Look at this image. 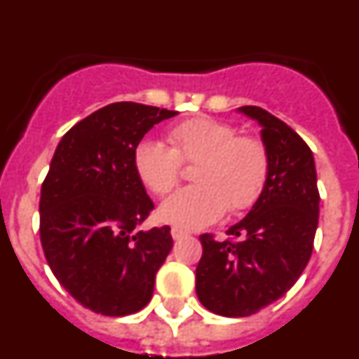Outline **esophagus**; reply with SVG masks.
<instances>
[{
    "instance_id": "34e87169",
    "label": "esophagus",
    "mask_w": 359,
    "mask_h": 359,
    "mask_svg": "<svg viewBox=\"0 0 359 359\" xmlns=\"http://www.w3.org/2000/svg\"><path fill=\"white\" fill-rule=\"evenodd\" d=\"M170 236H172L174 241H180L183 239V237L189 236V233H187L185 230H180V228H172V230H170Z\"/></svg>"
}]
</instances>
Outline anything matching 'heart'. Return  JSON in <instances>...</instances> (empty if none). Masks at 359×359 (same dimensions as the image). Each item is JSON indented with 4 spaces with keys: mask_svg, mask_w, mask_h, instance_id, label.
Here are the masks:
<instances>
[{
    "mask_svg": "<svg viewBox=\"0 0 359 359\" xmlns=\"http://www.w3.org/2000/svg\"><path fill=\"white\" fill-rule=\"evenodd\" d=\"M169 145L142 140L133 167L154 196L170 194L182 180V165H196L194 187L169 198L158 210L161 223L180 230H201L224 212L243 214L264 194L271 172L268 145L259 136L212 116H196L169 131Z\"/></svg>",
    "mask_w": 359,
    "mask_h": 359,
    "instance_id": "1",
    "label": "heart"
}]
</instances>
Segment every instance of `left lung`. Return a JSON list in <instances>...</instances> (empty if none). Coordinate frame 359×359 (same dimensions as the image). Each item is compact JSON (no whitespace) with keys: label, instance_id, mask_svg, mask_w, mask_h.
<instances>
[{"label":"left lung","instance_id":"obj_1","mask_svg":"<svg viewBox=\"0 0 359 359\" xmlns=\"http://www.w3.org/2000/svg\"><path fill=\"white\" fill-rule=\"evenodd\" d=\"M239 111L261 123L269 182L248 215L228 228L226 241L199 236L203 255L196 268L199 302L230 318L253 315L291 290L313 253L320 212L309 145L262 107Z\"/></svg>","mask_w":359,"mask_h":359}]
</instances>
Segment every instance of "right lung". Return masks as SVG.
Masks as SVG:
<instances>
[{
  "instance_id": "1",
  "label": "right lung",
  "mask_w": 359,
  "mask_h": 359,
  "mask_svg": "<svg viewBox=\"0 0 359 359\" xmlns=\"http://www.w3.org/2000/svg\"><path fill=\"white\" fill-rule=\"evenodd\" d=\"M177 111L115 102L62 136L41 187L39 233L50 269L81 306L104 316L144 309L172 250L169 226L144 231L154 208L133 167L145 133Z\"/></svg>"
}]
</instances>
